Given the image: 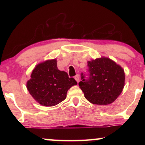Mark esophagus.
Returning a JSON list of instances; mask_svg holds the SVG:
<instances>
[{"instance_id": "esophagus-1", "label": "esophagus", "mask_w": 145, "mask_h": 145, "mask_svg": "<svg viewBox=\"0 0 145 145\" xmlns=\"http://www.w3.org/2000/svg\"><path fill=\"white\" fill-rule=\"evenodd\" d=\"M74 79L76 80V82L78 83L79 81H80V76H79V75L78 74H76V76H74Z\"/></svg>"}]
</instances>
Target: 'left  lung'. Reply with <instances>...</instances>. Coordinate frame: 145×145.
Segmentation results:
<instances>
[{"mask_svg": "<svg viewBox=\"0 0 145 145\" xmlns=\"http://www.w3.org/2000/svg\"><path fill=\"white\" fill-rule=\"evenodd\" d=\"M90 77L78 83L84 97L93 104H112L122 92L125 85L124 70L108 57L88 61Z\"/></svg>", "mask_w": 145, "mask_h": 145, "instance_id": "8db88e82", "label": "left lung"}]
</instances>
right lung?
<instances>
[{
	"label": "right lung",
	"instance_id": "1",
	"mask_svg": "<svg viewBox=\"0 0 145 145\" xmlns=\"http://www.w3.org/2000/svg\"><path fill=\"white\" fill-rule=\"evenodd\" d=\"M73 78L59 70L57 59L47 60L33 69L26 87L33 98L43 106H54L66 98L71 86L76 85Z\"/></svg>",
	"mask_w": 145,
	"mask_h": 145
}]
</instances>
